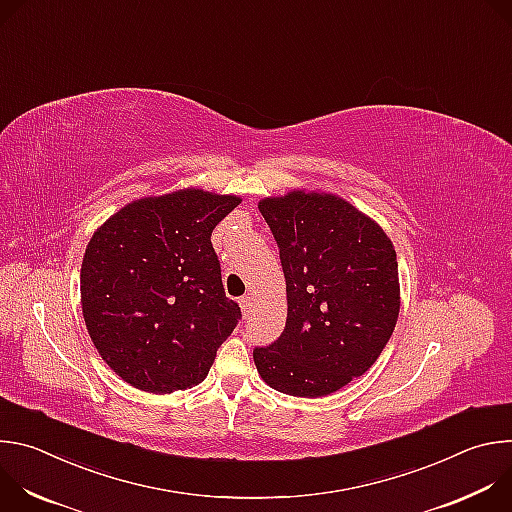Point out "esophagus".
Instances as JSON below:
<instances>
[{"label": "esophagus", "mask_w": 512, "mask_h": 512, "mask_svg": "<svg viewBox=\"0 0 512 512\" xmlns=\"http://www.w3.org/2000/svg\"><path fill=\"white\" fill-rule=\"evenodd\" d=\"M239 304H241V310H243V316L247 318L251 312H253V298H249V296H243L241 300H239Z\"/></svg>", "instance_id": "34e87169"}]
</instances>
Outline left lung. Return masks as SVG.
Returning <instances> with one entry per match:
<instances>
[{
  "label": "left lung",
  "instance_id": "1",
  "mask_svg": "<svg viewBox=\"0 0 512 512\" xmlns=\"http://www.w3.org/2000/svg\"><path fill=\"white\" fill-rule=\"evenodd\" d=\"M259 210L279 247L287 320L277 340L253 350L257 371L285 395H330L367 373L395 330V249L375 221L332 194L294 190Z\"/></svg>",
  "mask_w": 512,
  "mask_h": 512
}]
</instances>
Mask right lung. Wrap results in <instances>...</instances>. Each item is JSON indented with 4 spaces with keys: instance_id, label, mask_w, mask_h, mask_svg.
I'll list each match as a JSON object with an SVG mask.
<instances>
[{
    "instance_id": "1",
    "label": "right lung",
    "mask_w": 512,
    "mask_h": 512,
    "mask_svg": "<svg viewBox=\"0 0 512 512\" xmlns=\"http://www.w3.org/2000/svg\"><path fill=\"white\" fill-rule=\"evenodd\" d=\"M239 202L196 188L141 198L89 241L81 267L87 330L135 389L162 395L198 385L239 324L210 243Z\"/></svg>"
}]
</instances>
